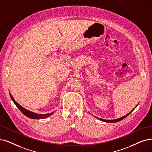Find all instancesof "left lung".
Masks as SVG:
<instances>
[{
	"label": "left lung",
	"instance_id": "1",
	"mask_svg": "<svg viewBox=\"0 0 152 152\" xmlns=\"http://www.w3.org/2000/svg\"><path fill=\"white\" fill-rule=\"evenodd\" d=\"M133 110H134V109H133ZM133 110L131 112H130L129 114H127V115H125L124 117H121V118H117V119H115V120H104V119H102V118H97L98 119H99V120H100L101 121H103V122H107V123H114V122H119V121H120V120H123L124 118H125L126 117H127L128 116V115L130 113H132V112H133Z\"/></svg>",
	"mask_w": 152,
	"mask_h": 152
}]
</instances>
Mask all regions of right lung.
Wrapping results in <instances>:
<instances>
[{
  "instance_id": "1",
  "label": "right lung",
  "mask_w": 152,
  "mask_h": 152,
  "mask_svg": "<svg viewBox=\"0 0 152 152\" xmlns=\"http://www.w3.org/2000/svg\"><path fill=\"white\" fill-rule=\"evenodd\" d=\"M10 96L11 99L12 100V101L14 102V103L15 104L17 107L19 109V110H20V112L23 114L25 115L26 117H28L30 118H32V119H42V118H47L48 116H50L51 115L53 114V113H47V114H38V113H35L30 112V111H29L28 110H26V108H23L22 106H20L19 104H18L17 102H16L10 94Z\"/></svg>"
}]
</instances>
